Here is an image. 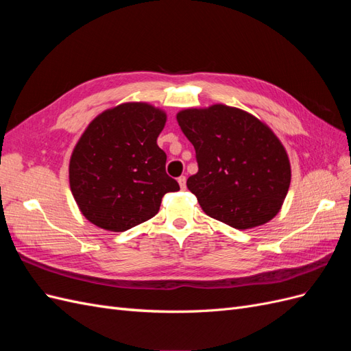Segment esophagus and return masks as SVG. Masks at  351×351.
<instances>
[{
	"instance_id": "obj_1",
	"label": "esophagus",
	"mask_w": 351,
	"mask_h": 351,
	"mask_svg": "<svg viewBox=\"0 0 351 351\" xmlns=\"http://www.w3.org/2000/svg\"><path fill=\"white\" fill-rule=\"evenodd\" d=\"M178 184L182 187V190H186V176L178 177Z\"/></svg>"
}]
</instances>
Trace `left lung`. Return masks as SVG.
<instances>
[{"mask_svg":"<svg viewBox=\"0 0 351 351\" xmlns=\"http://www.w3.org/2000/svg\"><path fill=\"white\" fill-rule=\"evenodd\" d=\"M180 129L196 151L199 171L187 189L206 214L247 230L278 214L291 168L282 143L256 117L228 105L177 114Z\"/></svg>","mask_w":351,"mask_h":351,"instance_id":"8db88e82","label":"left lung"}]
</instances>
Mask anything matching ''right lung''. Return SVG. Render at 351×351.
<instances>
[{
	"label": "right lung",
	"instance_id": "add662e5",
	"mask_svg": "<svg viewBox=\"0 0 351 351\" xmlns=\"http://www.w3.org/2000/svg\"><path fill=\"white\" fill-rule=\"evenodd\" d=\"M165 121L162 110L125 102L99 114L84 130L69 177L74 200L92 224L125 231L155 217L162 196L180 190L156 145Z\"/></svg>",
	"mask_w": 351,
	"mask_h": 351
}]
</instances>
